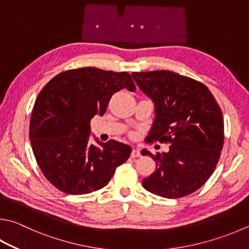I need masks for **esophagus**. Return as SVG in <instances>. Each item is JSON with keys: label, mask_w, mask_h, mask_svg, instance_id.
Instances as JSON below:
<instances>
[{"label": "esophagus", "mask_w": 249, "mask_h": 249, "mask_svg": "<svg viewBox=\"0 0 249 249\" xmlns=\"http://www.w3.org/2000/svg\"><path fill=\"white\" fill-rule=\"evenodd\" d=\"M130 157L132 158H138V157H140V152H139V150L138 149H133L132 150V152H130Z\"/></svg>", "instance_id": "1"}]
</instances>
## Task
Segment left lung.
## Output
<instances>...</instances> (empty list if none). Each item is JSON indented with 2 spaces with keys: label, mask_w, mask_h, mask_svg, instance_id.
Wrapping results in <instances>:
<instances>
[{
  "label": "left lung",
  "mask_w": 249,
  "mask_h": 249,
  "mask_svg": "<svg viewBox=\"0 0 249 249\" xmlns=\"http://www.w3.org/2000/svg\"><path fill=\"white\" fill-rule=\"evenodd\" d=\"M138 87L155 102L149 142L170 143L169 152L142 155L156 161L142 179L155 195L180 198L205 184L220 159L224 142L222 112L207 86L170 71L133 73Z\"/></svg>",
  "instance_id": "left-lung-1"
}]
</instances>
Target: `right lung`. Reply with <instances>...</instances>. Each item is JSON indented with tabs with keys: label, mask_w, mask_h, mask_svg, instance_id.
<instances>
[{
	"label": "right lung",
	"mask_w": 249,
	"mask_h": 249,
	"mask_svg": "<svg viewBox=\"0 0 249 249\" xmlns=\"http://www.w3.org/2000/svg\"><path fill=\"white\" fill-rule=\"evenodd\" d=\"M135 91L126 71L96 67L62 71L38 94L30 117L29 138L39 168L61 192L83 195L105 187L132 148L109 140L89 142L90 121L103 115L121 89Z\"/></svg>",
	"instance_id": "1"
}]
</instances>
